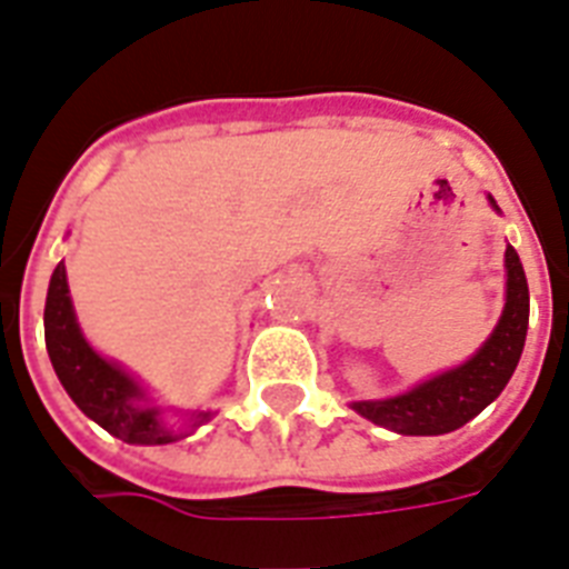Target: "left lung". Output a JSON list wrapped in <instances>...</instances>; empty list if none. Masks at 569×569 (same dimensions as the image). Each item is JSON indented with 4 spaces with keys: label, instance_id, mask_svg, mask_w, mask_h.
<instances>
[{
    "label": "left lung",
    "instance_id": "obj_1",
    "mask_svg": "<svg viewBox=\"0 0 569 569\" xmlns=\"http://www.w3.org/2000/svg\"><path fill=\"white\" fill-rule=\"evenodd\" d=\"M493 210L497 201L488 196ZM529 327V283H526L523 262L515 248H506V309L500 325L493 327L482 348L465 365L438 373L420 382L406 395L389 400H362L353 403L362 418L377 427H386L400 436H445L477 418L485 406L493 403L506 382L511 380L526 345Z\"/></svg>",
    "mask_w": 569,
    "mask_h": 569
}]
</instances>
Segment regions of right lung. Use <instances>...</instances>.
Masks as SVG:
<instances>
[{"instance_id":"obj_1","label":"right lung","mask_w":569,"mask_h":569,"mask_svg":"<svg viewBox=\"0 0 569 569\" xmlns=\"http://www.w3.org/2000/svg\"><path fill=\"white\" fill-rule=\"evenodd\" d=\"M43 325L46 350H49L60 386L72 397V403L101 429H108L110 436L122 438L128 445H172L187 436V429H196L210 420V412H187V429L169 427L163 412L146 403V391L140 389V382L87 345L84 332L76 321L72 298H69L63 262H58L49 280Z\"/></svg>"}]
</instances>
